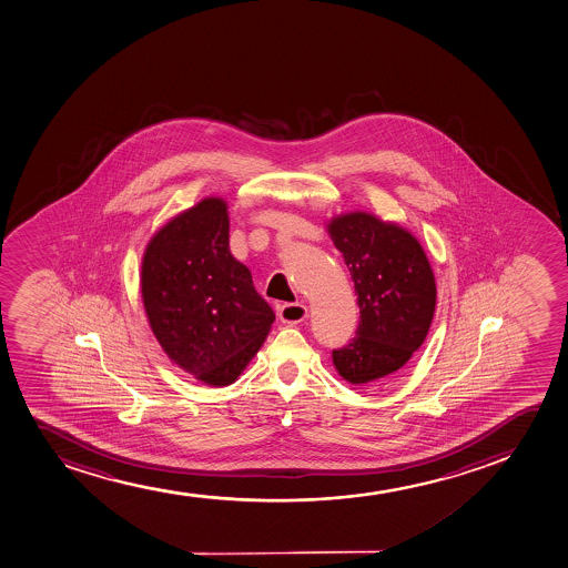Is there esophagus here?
I'll return each mask as SVG.
<instances>
[{"label": "esophagus", "mask_w": 568, "mask_h": 568, "mask_svg": "<svg viewBox=\"0 0 568 568\" xmlns=\"http://www.w3.org/2000/svg\"><path fill=\"white\" fill-rule=\"evenodd\" d=\"M277 315L283 323L287 325H298L307 317V307L304 304H280L277 306Z\"/></svg>", "instance_id": "1"}]
</instances>
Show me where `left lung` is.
<instances>
[{
  "mask_svg": "<svg viewBox=\"0 0 568 568\" xmlns=\"http://www.w3.org/2000/svg\"><path fill=\"white\" fill-rule=\"evenodd\" d=\"M327 232L359 306L355 338L334 349V368L354 386H376L426 341L437 298L434 270L408 230L365 211L333 216Z\"/></svg>",
  "mask_w": 568,
  "mask_h": 568,
  "instance_id": "1",
  "label": "left lung"
}]
</instances>
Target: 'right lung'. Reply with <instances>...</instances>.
Instances as JSON below:
<instances>
[{
  "label": "right lung",
  "mask_w": 568,
  "mask_h": 568,
  "mask_svg": "<svg viewBox=\"0 0 568 568\" xmlns=\"http://www.w3.org/2000/svg\"><path fill=\"white\" fill-rule=\"evenodd\" d=\"M142 304L176 367L209 386L237 381L261 349L274 310L230 253L222 197H205L155 232L142 256Z\"/></svg>",
  "instance_id": "add662e5"
}]
</instances>
